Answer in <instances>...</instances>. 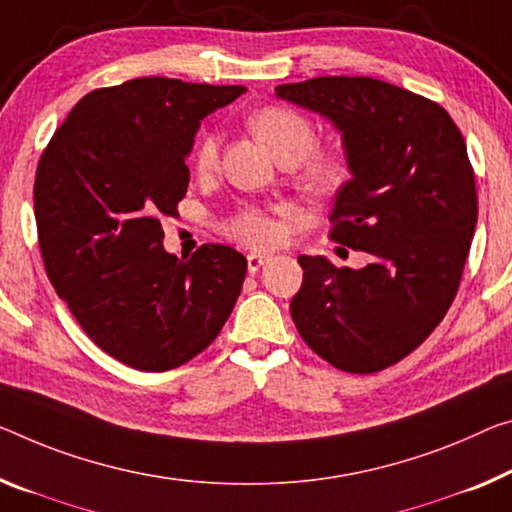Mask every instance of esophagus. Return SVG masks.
Segmentation results:
<instances>
[{
  "label": "esophagus",
  "instance_id": "obj_1",
  "mask_svg": "<svg viewBox=\"0 0 512 512\" xmlns=\"http://www.w3.org/2000/svg\"><path fill=\"white\" fill-rule=\"evenodd\" d=\"M265 261H267V256H263V254H249L247 256V270H249V274H256L258 270H261V267L265 265Z\"/></svg>",
  "mask_w": 512,
  "mask_h": 512
}]
</instances>
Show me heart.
Returning <instances> with one entry per match:
<instances>
[{"instance_id":"obj_1","label":"heart","mask_w":512,"mask_h":512,"mask_svg":"<svg viewBox=\"0 0 512 512\" xmlns=\"http://www.w3.org/2000/svg\"><path fill=\"white\" fill-rule=\"evenodd\" d=\"M249 130L279 157V162L293 167V176L306 192L327 194L345 183L350 174L348 160L334 148H316L318 130L311 119L297 109L283 105H265L251 112ZM219 160V135L203 130L194 141L192 164L201 176L212 174ZM229 238L247 247H270L279 238V226L265 210L242 206L222 222Z\"/></svg>"}]
</instances>
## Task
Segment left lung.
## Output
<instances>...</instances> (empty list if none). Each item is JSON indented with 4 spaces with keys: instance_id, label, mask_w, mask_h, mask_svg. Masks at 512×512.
<instances>
[{
    "instance_id": "left-lung-1",
    "label": "left lung",
    "mask_w": 512,
    "mask_h": 512,
    "mask_svg": "<svg viewBox=\"0 0 512 512\" xmlns=\"http://www.w3.org/2000/svg\"><path fill=\"white\" fill-rule=\"evenodd\" d=\"M277 96L343 132L352 178L329 238L373 261L361 270L300 256L290 316L304 343L345 373H377L426 341L458 295L478 219L465 139L442 105L373 77H313Z\"/></svg>"
}]
</instances>
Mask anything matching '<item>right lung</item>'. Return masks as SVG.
<instances>
[{
	"instance_id": "1",
	"label": "right lung",
	"mask_w": 512,
	"mask_h": 512,
	"mask_svg": "<svg viewBox=\"0 0 512 512\" xmlns=\"http://www.w3.org/2000/svg\"><path fill=\"white\" fill-rule=\"evenodd\" d=\"M245 91L169 77L102 86L77 102L38 160L47 277L86 336L137 371L201 355L238 302L247 258L226 245L171 256L160 219L176 217L185 199L199 121Z\"/></svg>"
}]
</instances>
